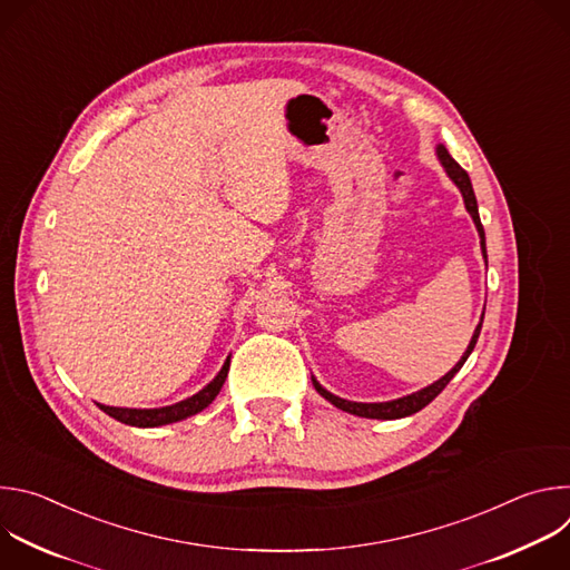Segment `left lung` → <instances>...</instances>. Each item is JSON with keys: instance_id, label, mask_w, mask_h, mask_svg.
<instances>
[{"instance_id": "1", "label": "left lung", "mask_w": 570, "mask_h": 570, "mask_svg": "<svg viewBox=\"0 0 570 570\" xmlns=\"http://www.w3.org/2000/svg\"><path fill=\"white\" fill-rule=\"evenodd\" d=\"M435 155H438V159H440V165H442V169H444V174L449 176V180L460 189V194H462V200H464V207H466V212H469V216L473 218V225H475V229H478V236H480V250H482V259H484V264H487V248H484V229H482V223H480V214H478V203H475V194H473V187H471V180H469V176H466V171L458 165V161L449 155V150H446V146L444 144H438V148H435ZM482 317H484V313L480 315V322H478V327H475V332H473V336H471V341H469V345H466V350H464V354L460 356V361L442 376V379H438L435 383H431V385H426V387H422V390H417V392H413V394H405V396H399V399H392V401H379V403H363V401H350V399H343V396H338V394H332L327 387H322L320 383H317V379L315 376H311V381H313V387L327 399L330 403H334L336 409H341V411H345V413H350V415H356V417H367V420H401V417H409V415H415V413H420L424 405H429L446 385H449V381L460 372V367L464 365V361L469 358V354L473 352V347H475V341H478V336H480V327H482Z\"/></svg>"}]
</instances>
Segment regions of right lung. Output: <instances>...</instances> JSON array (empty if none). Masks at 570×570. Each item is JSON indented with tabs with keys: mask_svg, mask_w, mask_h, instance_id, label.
Returning <instances> with one entry per match:
<instances>
[{
	"mask_svg": "<svg viewBox=\"0 0 570 570\" xmlns=\"http://www.w3.org/2000/svg\"><path fill=\"white\" fill-rule=\"evenodd\" d=\"M229 372V356L225 358L220 372L196 394L171 403V405H161V409H117V405H104L99 403V409L110 415L112 420L128 424V426H137V429H155V426H165V424H174V422H183L200 411H205L207 405L216 399V394L220 392L225 379Z\"/></svg>",
	"mask_w": 570,
	"mask_h": 570,
	"instance_id": "1",
	"label": "right lung"
}]
</instances>
